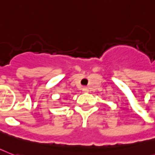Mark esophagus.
<instances>
[{
	"mask_svg": "<svg viewBox=\"0 0 155 155\" xmlns=\"http://www.w3.org/2000/svg\"><path fill=\"white\" fill-rule=\"evenodd\" d=\"M82 90H83V92H84V93L89 92V89H88V88H85V87H84V88H83V89H82Z\"/></svg>",
	"mask_w": 155,
	"mask_h": 155,
	"instance_id": "esophagus-1",
	"label": "esophagus"
}]
</instances>
